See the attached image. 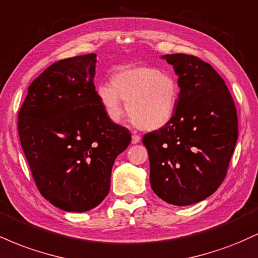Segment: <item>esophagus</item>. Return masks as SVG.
I'll list each match as a JSON object with an SVG mask.
<instances>
[{
    "instance_id": "34e87169",
    "label": "esophagus",
    "mask_w": 258,
    "mask_h": 258,
    "mask_svg": "<svg viewBox=\"0 0 258 258\" xmlns=\"http://www.w3.org/2000/svg\"><path fill=\"white\" fill-rule=\"evenodd\" d=\"M139 141H141V137H139L138 135H136V133H133V135H132V143L137 144Z\"/></svg>"
}]
</instances>
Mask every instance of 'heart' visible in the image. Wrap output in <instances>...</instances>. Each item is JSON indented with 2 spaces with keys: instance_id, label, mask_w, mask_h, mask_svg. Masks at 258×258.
Segmentation results:
<instances>
[{
  "instance_id": "b5f03b06",
  "label": "heart",
  "mask_w": 258,
  "mask_h": 258,
  "mask_svg": "<svg viewBox=\"0 0 258 258\" xmlns=\"http://www.w3.org/2000/svg\"><path fill=\"white\" fill-rule=\"evenodd\" d=\"M111 85L100 84L97 96L106 116L119 122L127 114L144 131H156L170 123L179 99V86L171 74L159 68L137 65L119 67L111 75Z\"/></svg>"
}]
</instances>
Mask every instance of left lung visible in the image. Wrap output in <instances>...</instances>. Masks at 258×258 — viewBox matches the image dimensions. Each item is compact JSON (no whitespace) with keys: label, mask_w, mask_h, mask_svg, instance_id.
Here are the masks:
<instances>
[{"label":"left lung","mask_w":258,"mask_h":258,"mask_svg":"<svg viewBox=\"0 0 258 258\" xmlns=\"http://www.w3.org/2000/svg\"><path fill=\"white\" fill-rule=\"evenodd\" d=\"M178 76L179 99L170 123L144 135L150 184L160 199L193 205L227 176L238 139V115L224 80L195 55L165 54Z\"/></svg>","instance_id":"left-lung-1"}]
</instances>
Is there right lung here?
I'll return each mask as SVG.
<instances>
[{"instance_id":"right-lung-1","label":"right lung","mask_w":258,"mask_h":258,"mask_svg":"<svg viewBox=\"0 0 258 258\" xmlns=\"http://www.w3.org/2000/svg\"><path fill=\"white\" fill-rule=\"evenodd\" d=\"M94 53L61 59L32 81L18 114L20 144L40 193L68 212L99 205L131 133L106 116Z\"/></svg>"}]
</instances>
